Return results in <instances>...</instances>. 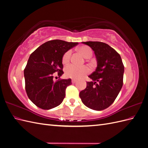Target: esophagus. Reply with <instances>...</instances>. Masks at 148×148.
Returning a JSON list of instances; mask_svg holds the SVG:
<instances>
[{"instance_id":"1","label":"esophagus","mask_w":148,"mask_h":148,"mask_svg":"<svg viewBox=\"0 0 148 148\" xmlns=\"http://www.w3.org/2000/svg\"><path fill=\"white\" fill-rule=\"evenodd\" d=\"M76 82H77V80L75 79H71V83H76Z\"/></svg>"}]
</instances>
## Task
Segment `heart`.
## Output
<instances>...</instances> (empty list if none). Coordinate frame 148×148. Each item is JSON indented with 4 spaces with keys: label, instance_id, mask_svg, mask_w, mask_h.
Segmentation results:
<instances>
[{
    "label": "heart",
    "instance_id": "heart-1",
    "mask_svg": "<svg viewBox=\"0 0 148 148\" xmlns=\"http://www.w3.org/2000/svg\"><path fill=\"white\" fill-rule=\"evenodd\" d=\"M78 51L82 53V56L86 58V59H89L92 56V50L91 47L87 46H83L78 49ZM71 55V51H67L62 57V62L64 64H68L70 62ZM90 72V69L87 66H78L75 65L71 64L67 65L65 69V75L67 77L73 78V79H79L82 78L85 75H86Z\"/></svg>",
    "mask_w": 148,
    "mask_h": 148
}]
</instances>
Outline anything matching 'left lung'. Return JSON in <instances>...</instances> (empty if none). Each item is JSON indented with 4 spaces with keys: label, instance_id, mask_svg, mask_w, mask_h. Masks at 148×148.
<instances>
[{
    "label": "left lung",
    "instance_id": "obj_1",
    "mask_svg": "<svg viewBox=\"0 0 148 148\" xmlns=\"http://www.w3.org/2000/svg\"><path fill=\"white\" fill-rule=\"evenodd\" d=\"M90 47L97 60L96 70L89 76L92 81L79 92L86 107L102 110L114 102L123 86L124 66L119 53L108 44L99 41L83 42Z\"/></svg>",
    "mask_w": 148,
    "mask_h": 148
}]
</instances>
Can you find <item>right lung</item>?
<instances>
[{"label":"right lung","instance_id":"add662e5","mask_svg":"<svg viewBox=\"0 0 148 148\" xmlns=\"http://www.w3.org/2000/svg\"><path fill=\"white\" fill-rule=\"evenodd\" d=\"M78 42L56 39L38 47L30 55L24 70L25 89L29 99L42 109L49 110L59 106L65 96L70 78L53 82V73L59 77L64 73L62 57Z\"/></svg>","mask_w":148,"mask_h":148}]
</instances>
